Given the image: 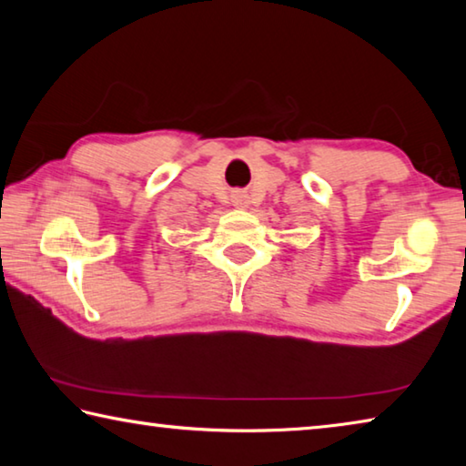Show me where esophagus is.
<instances>
[{
  "mask_svg": "<svg viewBox=\"0 0 466 466\" xmlns=\"http://www.w3.org/2000/svg\"><path fill=\"white\" fill-rule=\"evenodd\" d=\"M232 203L236 205V208H240V209L248 208V197H247V193H242V191H236V193L232 195Z\"/></svg>",
  "mask_w": 466,
  "mask_h": 466,
  "instance_id": "esophagus-1",
  "label": "esophagus"
}]
</instances>
